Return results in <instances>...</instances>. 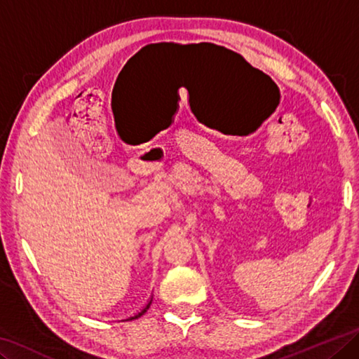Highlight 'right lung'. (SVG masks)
<instances>
[{"instance_id": "add662e5", "label": "right lung", "mask_w": 359, "mask_h": 359, "mask_svg": "<svg viewBox=\"0 0 359 359\" xmlns=\"http://www.w3.org/2000/svg\"><path fill=\"white\" fill-rule=\"evenodd\" d=\"M150 305H151V300H149V304H147L145 306H144V309H142L139 313H137V315H134V316H130V318H128V320H137V318H140L142 315H144V313L147 311V310H149L150 309ZM128 320H123V321H128Z\"/></svg>"}]
</instances>
